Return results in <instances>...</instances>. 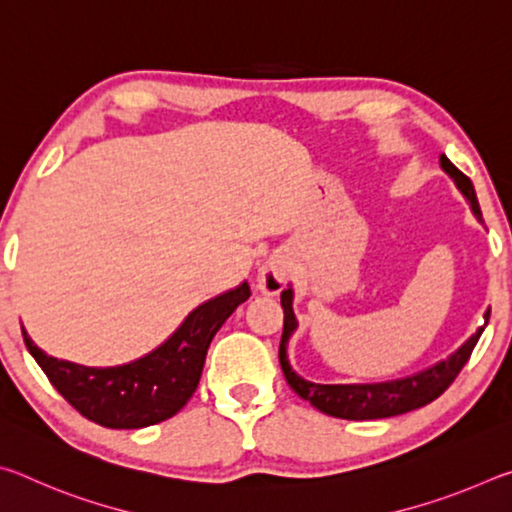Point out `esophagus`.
<instances>
[{"mask_svg":"<svg viewBox=\"0 0 512 512\" xmlns=\"http://www.w3.org/2000/svg\"><path fill=\"white\" fill-rule=\"evenodd\" d=\"M289 280V264L287 257L275 253L262 262L257 273V287L266 296H277L284 289V284Z\"/></svg>","mask_w":512,"mask_h":512,"instance_id":"34e87169","label":"esophagus"}]
</instances>
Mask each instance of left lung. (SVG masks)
Masks as SVG:
<instances>
[{"instance_id":"8db88e82","label":"left lung","mask_w":512,"mask_h":512,"mask_svg":"<svg viewBox=\"0 0 512 512\" xmlns=\"http://www.w3.org/2000/svg\"><path fill=\"white\" fill-rule=\"evenodd\" d=\"M440 167H443L449 176L454 178L456 187L461 189L463 196L470 201L474 214L481 219L479 201H476L472 180L465 176L463 171H458L452 162L447 160V155H440ZM282 309H284V329H282V341H280V366L287 384L296 391L302 400H307L311 406H316L318 411L332 418L341 420H379V418H393V415H402L420 409V406L429 404L436 397L443 395L449 384L456 379L458 372L470 359L476 341L483 332V327L476 329L461 348L454 354H449L447 359L438 361L436 366L418 372V375L393 379V381H381V384H314V381L302 379L300 375L291 370L287 359V343L291 334L296 332V314H293V291H282ZM485 325H488L490 309L485 311Z\"/></svg>"}]
</instances>
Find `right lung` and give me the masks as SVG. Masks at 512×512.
I'll use <instances>...</instances> for the list:
<instances>
[{"mask_svg":"<svg viewBox=\"0 0 512 512\" xmlns=\"http://www.w3.org/2000/svg\"><path fill=\"white\" fill-rule=\"evenodd\" d=\"M250 298L248 282L203 302L185 323L146 357L117 368H88L47 357L24 332V343L51 386L83 418L108 429H142L169 420L194 395L214 334L241 302Z\"/></svg>","mask_w":512,"mask_h":512,"instance_id":"1","label":"right lung"}]
</instances>
